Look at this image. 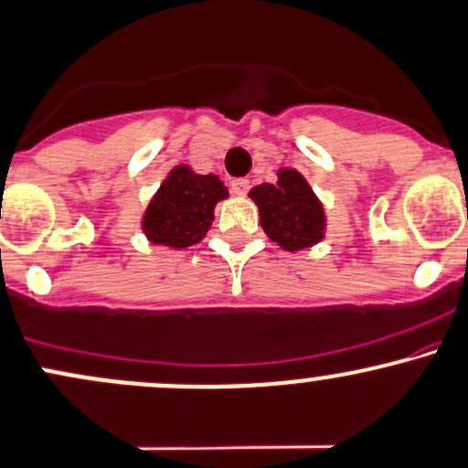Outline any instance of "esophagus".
<instances>
[{"instance_id":"1","label":"esophagus","mask_w":468,"mask_h":468,"mask_svg":"<svg viewBox=\"0 0 468 468\" xmlns=\"http://www.w3.org/2000/svg\"><path fill=\"white\" fill-rule=\"evenodd\" d=\"M249 188H250V182L244 177L233 179V182H230V191H233L235 195H246L249 193Z\"/></svg>"}]
</instances>
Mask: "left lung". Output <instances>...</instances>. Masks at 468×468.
Returning a JSON list of instances; mask_svg holds the SVG:
<instances>
[{
    "mask_svg": "<svg viewBox=\"0 0 468 468\" xmlns=\"http://www.w3.org/2000/svg\"><path fill=\"white\" fill-rule=\"evenodd\" d=\"M277 177V184H260L249 193L261 229L284 250L309 249L324 238V208L297 171L282 168Z\"/></svg>",
    "mask_w": 468,
    "mask_h": 468,
    "instance_id": "obj_1",
    "label": "left lung"
}]
</instances>
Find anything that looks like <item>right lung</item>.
Masks as SVG:
<instances>
[{
	"label": "right lung",
	"mask_w": 468,
	"mask_h": 468,
	"mask_svg": "<svg viewBox=\"0 0 468 468\" xmlns=\"http://www.w3.org/2000/svg\"><path fill=\"white\" fill-rule=\"evenodd\" d=\"M229 197L218 176H197L188 166L173 168L144 213L142 229L148 239L171 249H186L207 235L213 208Z\"/></svg>",
	"instance_id": "add662e5"
}]
</instances>
